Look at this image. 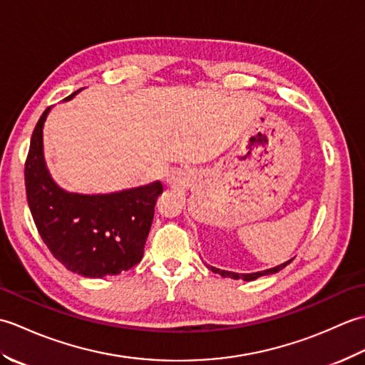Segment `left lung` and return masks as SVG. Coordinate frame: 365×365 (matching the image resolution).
Returning <instances> with one entry per match:
<instances>
[{
	"label": "left lung",
	"instance_id": "8db88e82",
	"mask_svg": "<svg viewBox=\"0 0 365 365\" xmlns=\"http://www.w3.org/2000/svg\"><path fill=\"white\" fill-rule=\"evenodd\" d=\"M292 260L282 263V265H277L274 268H269V269H265V271H257V273H251V274H240V273H232V271H226V269H220V268H215V267H208L210 268L213 273H218L221 274L222 277H232V279H243V281H254V279H257L260 276H265V274H274L277 273V271H281L282 268H285L287 265H289Z\"/></svg>",
	"mask_w": 365,
	"mask_h": 365
}]
</instances>
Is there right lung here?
I'll list each match as a JSON object with an SVG mask.
<instances>
[{
	"label": "right lung",
	"instance_id": "obj_1",
	"mask_svg": "<svg viewBox=\"0 0 365 365\" xmlns=\"http://www.w3.org/2000/svg\"><path fill=\"white\" fill-rule=\"evenodd\" d=\"M48 113L50 106L33 131L25 163L26 199L38 235L54 259L84 277L130 269L143 259L161 182L94 196L61 190L43 158L42 128Z\"/></svg>",
	"mask_w": 365,
	"mask_h": 365
}]
</instances>
